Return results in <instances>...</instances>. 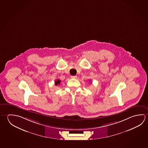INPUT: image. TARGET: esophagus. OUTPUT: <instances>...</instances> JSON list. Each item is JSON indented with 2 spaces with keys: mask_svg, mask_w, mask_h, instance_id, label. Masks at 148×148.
Wrapping results in <instances>:
<instances>
[{
  "mask_svg": "<svg viewBox=\"0 0 148 148\" xmlns=\"http://www.w3.org/2000/svg\"><path fill=\"white\" fill-rule=\"evenodd\" d=\"M71 78H74V79H75V78H77V76H71Z\"/></svg>",
  "mask_w": 148,
  "mask_h": 148,
  "instance_id": "esophagus-1",
  "label": "esophagus"
}]
</instances>
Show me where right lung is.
<instances>
[{
  "mask_svg": "<svg viewBox=\"0 0 148 148\" xmlns=\"http://www.w3.org/2000/svg\"><path fill=\"white\" fill-rule=\"evenodd\" d=\"M60 83H61V80L60 79H57L55 80V85L57 86L58 85H60Z\"/></svg>",
  "mask_w": 148,
  "mask_h": 148,
  "instance_id": "add662e5",
  "label": "right lung"
}]
</instances>
